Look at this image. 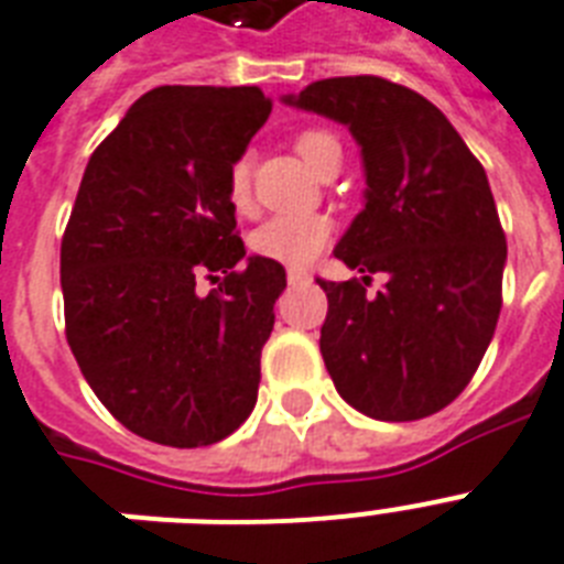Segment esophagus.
Listing matches in <instances>:
<instances>
[{"instance_id": "esophagus-1", "label": "esophagus", "mask_w": 564, "mask_h": 564, "mask_svg": "<svg viewBox=\"0 0 564 564\" xmlns=\"http://www.w3.org/2000/svg\"><path fill=\"white\" fill-rule=\"evenodd\" d=\"M311 282V273L308 270H300V268H291L288 270V285H308Z\"/></svg>"}]
</instances>
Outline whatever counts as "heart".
<instances>
[{
    "mask_svg": "<svg viewBox=\"0 0 564 564\" xmlns=\"http://www.w3.org/2000/svg\"><path fill=\"white\" fill-rule=\"evenodd\" d=\"M337 145V139L328 130H305L296 137V154L303 156L314 174L319 171L326 154ZM227 200L229 206L245 215L253 206L250 195V165L247 160H236L229 165L227 174ZM332 220L326 215H276L268 218L250 238L253 253L261 259L279 261L288 268H303L308 261L317 259L326 245L332 241Z\"/></svg>",
    "mask_w": 564,
    "mask_h": 564,
    "instance_id": "1",
    "label": "heart"
}]
</instances>
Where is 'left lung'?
Segmentation results:
<instances>
[{
    "label": "left lung",
    "instance_id": "left-lung-1",
    "mask_svg": "<svg viewBox=\"0 0 564 564\" xmlns=\"http://www.w3.org/2000/svg\"><path fill=\"white\" fill-rule=\"evenodd\" d=\"M282 101L346 124L367 174L364 209L335 247L364 276L317 279L328 376L372 419L431 416L466 390L501 314L507 238L484 165L434 104L393 80H314ZM372 272L388 285L367 297Z\"/></svg>",
    "mask_w": 564,
    "mask_h": 564
}]
</instances>
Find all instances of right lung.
Masks as SVG:
<instances>
[{
    "mask_svg": "<svg viewBox=\"0 0 564 564\" xmlns=\"http://www.w3.org/2000/svg\"><path fill=\"white\" fill-rule=\"evenodd\" d=\"M270 107L259 87H156L80 180L61 245L66 340L104 408L151 443H218L256 408L285 268L236 270L227 174ZM197 278L219 288L200 297Z\"/></svg>",
    "mask_w": 564,
    "mask_h": 564,
    "instance_id": "obj_1",
    "label": "right lung"
}]
</instances>
